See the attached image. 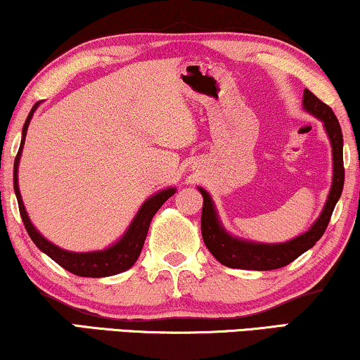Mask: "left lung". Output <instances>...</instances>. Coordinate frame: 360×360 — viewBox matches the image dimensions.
<instances>
[{"mask_svg":"<svg viewBox=\"0 0 360 360\" xmlns=\"http://www.w3.org/2000/svg\"><path fill=\"white\" fill-rule=\"evenodd\" d=\"M304 110L319 117L324 122L326 132L333 146V160H334V175L333 186L329 191L326 206H324L321 216L311 229L283 244H257L245 243V240L236 239L221 228L218 216H216L213 201L206 190L198 188L203 195V211H201V234L210 252L214 255L216 260L231 269L244 270H274L280 269L293 262L308 249H311L316 240L326 231L329 219L336 206L339 196L342 193L344 186V160H342V131L339 121L331 108L323 103L318 96H314L309 90H304L303 95Z\"/></svg>","mask_w":360,"mask_h":360,"instance_id":"left-lung-1","label":"left lung"}]
</instances>
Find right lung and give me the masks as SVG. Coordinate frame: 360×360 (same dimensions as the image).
<instances>
[{
  "label": "right lung",
  "mask_w": 360,
  "mask_h": 360,
  "mask_svg": "<svg viewBox=\"0 0 360 360\" xmlns=\"http://www.w3.org/2000/svg\"><path fill=\"white\" fill-rule=\"evenodd\" d=\"M37 106L39 103H36V105L32 106L26 122H24L21 146H19L18 155L16 159H14V191H16L19 213H21L22 223L26 226L29 238L32 239V243L36 244L42 252H46L52 260H56L60 267L68 270V272L78 275V277L100 278V277H110V275L124 272V270L131 269L132 265H134L137 257L141 255L142 245H144V240H146L147 231H149L152 218H154V214L159 211L160 206L175 193V188H167L147 200L146 203L141 206L139 213H137L134 221L131 223L129 229L126 231V234L122 236L115 245H111L110 249L98 250V252H68V250H63L60 248H57V245H53L52 243H49L46 238H42V236L39 234V231H36L31 221H29V216L26 213V210H24L21 193H19V186H18L19 157H21L24 141H26L29 121H31V117Z\"/></svg>",
  "instance_id": "1"
}]
</instances>
